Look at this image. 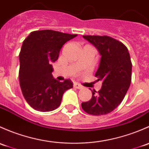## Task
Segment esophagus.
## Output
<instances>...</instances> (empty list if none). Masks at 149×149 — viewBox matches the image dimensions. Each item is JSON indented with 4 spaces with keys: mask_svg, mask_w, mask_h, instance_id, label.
Masks as SVG:
<instances>
[{
    "mask_svg": "<svg viewBox=\"0 0 149 149\" xmlns=\"http://www.w3.org/2000/svg\"><path fill=\"white\" fill-rule=\"evenodd\" d=\"M74 87H75V88L78 89V90H80V89L82 88V86L80 85L79 84H78V83H74Z\"/></svg>",
    "mask_w": 149,
    "mask_h": 149,
    "instance_id": "obj_1",
    "label": "esophagus"
}]
</instances>
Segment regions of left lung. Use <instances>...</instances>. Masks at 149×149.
Instances as JSON below:
<instances>
[{
  "label": "left lung",
  "mask_w": 149,
  "mask_h": 149,
  "mask_svg": "<svg viewBox=\"0 0 149 149\" xmlns=\"http://www.w3.org/2000/svg\"><path fill=\"white\" fill-rule=\"evenodd\" d=\"M97 49L100 59L95 76L102 81L98 92L92 90L91 100L82 102L88 114L102 116L111 113L121 103L131 82L132 64L127 47L107 36H83Z\"/></svg>",
  "instance_id": "left-lung-1"
}]
</instances>
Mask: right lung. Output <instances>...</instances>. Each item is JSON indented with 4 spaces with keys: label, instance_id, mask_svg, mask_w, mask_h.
I'll list each match as a JSON object with an SVG mask.
<instances>
[{
    "label": "right lung",
    "instance_id": "right-lung-1",
    "mask_svg": "<svg viewBox=\"0 0 149 149\" xmlns=\"http://www.w3.org/2000/svg\"><path fill=\"white\" fill-rule=\"evenodd\" d=\"M77 36L52 30L36 31L23 42L18 78L23 95L34 110H55L65 91L73 87L70 79L59 82L54 78L52 63L57 60L64 44Z\"/></svg>",
    "mask_w": 149,
    "mask_h": 149
}]
</instances>
